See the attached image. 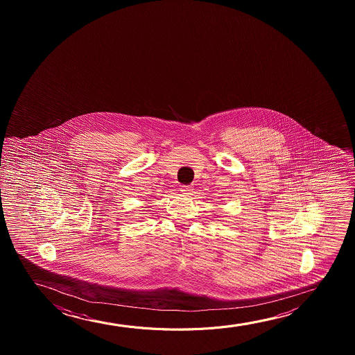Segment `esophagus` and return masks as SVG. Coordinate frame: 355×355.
Segmentation results:
<instances>
[{
  "label": "esophagus",
  "instance_id": "obj_1",
  "mask_svg": "<svg viewBox=\"0 0 355 355\" xmlns=\"http://www.w3.org/2000/svg\"><path fill=\"white\" fill-rule=\"evenodd\" d=\"M191 190H193V188L190 185H180V191H183L184 194H190Z\"/></svg>",
  "mask_w": 355,
  "mask_h": 355
}]
</instances>
